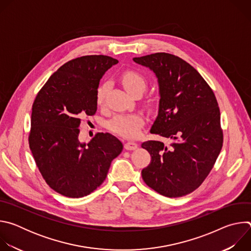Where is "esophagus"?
<instances>
[{"label": "esophagus", "instance_id": "obj_1", "mask_svg": "<svg viewBox=\"0 0 251 251\" xmlns=\"http://www.w3.org/2000/svg\"><path fill=\"white\" fill-rule=\"evenodd\" d=\"M124 147H125L126 150L132 151V150L137 149V148H138V145H137V143H135V142H127L126 144L124 145Z\"/></svg>", "mask_w": 251, "mask_h": 251}]
</instances>
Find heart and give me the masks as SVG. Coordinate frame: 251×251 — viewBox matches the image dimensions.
Instances as JSON below:
<instances>
[{
	"mask_svg": "<svg viewBox=\"0 0 251 251\" xmlns=\"http://www.w3.org/2000/svg\"><path fill=\"white\" fill-rule=\"evenodd\" d=\"M124 88L131 95L135 92H143L146 89V78L136 71H126L121 76ZM108 89L106 82L99 85L96 90V103L101 106L104 102L105 95ZM144 124V117L141 114H118L108 122V128L123 137L136 138L141 133V127Z\"/></svg>",
	"mask_w": 251,
	"mask_h": 251,
	"instance_id": "obj_1",
	"label": "heart"
}]
</instances>
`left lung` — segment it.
Instances as JSON below:
<instances>
[{
	"label": "left lung",
	"mask_w": 251,
	"mask_h": 251,
	"mask_svg": "<svg viewBox=\"0 0 251 251\" xmlns=\"http://www.w3.org/2000/svg\"><path fill=\"white\" fill-rule=\"evenodd\" d=\"M158 78L159 111L150 130L174 142L146 141L151 155L142 177L151 189L178 198L198 189L216 163L224 142L221 112L213 91L190 63L171 53L134 57Z\"/></svg>",
	"instance_id": "1"
}]
</instances>
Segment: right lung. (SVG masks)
Instances as JSON below:
<instances>
[{
    "mask_svg": "<svg viewBox=\"0 0 251 251\" xmlns=\"http://www.w3.org/2000/svg\"><path fill=\"white\" fill-rule=\"evenodd\" d=\"M116 63L107 55L69 60L49 78L32 104L29 149L47 184L64 197L82 198L95 191L123 150L109 133H97L87 144L78 139L80 118L95 114L99 81Z\"/></svg>",
    "mask_w": 251,
    "mask_h": 251,
    "instance_id": "add662e5",
    "label": "right lung"
}]
</instances>
